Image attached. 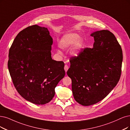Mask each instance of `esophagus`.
I'll list each match as a JSON object with an SVG mask.
<instances>
[{
    "instance_id": "34e87169",
    "label": "esophagus",
    "mask_w": 130,
    "mask_h": 130,
    "mask_svg": "<svg viewBox=\"0 0 130 130\" xmlns=\"http://www.w3.org/2000/svg\"><path fill=\"white\" fill-rule=\"evenodd\" d=\"M68 69H69V66H68V65H65V66H64V70H65V71L66 72L67 71H68Z\"/></svg>"
}]
</instances>
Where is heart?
Here are the masks:
<instances>
[{"label":"heart","mask_w":130,"mask_h":130,"mask_svg":"<svg viewBox=\"0 0 130 130\" xmlns=\"http://www.w3.org/2000/svg\"><path fill=\"white\" fill-rule=\"evenodd\" d=\"M59 44L62 49H66L74 44L71 54L73 56H78L83 50L84 41L82 38H79L78 34L69 33L62 36L60 41ZM58 52L61 54L60 51H58Z\"/></svg>","instance_id":"1"}]
</instances>
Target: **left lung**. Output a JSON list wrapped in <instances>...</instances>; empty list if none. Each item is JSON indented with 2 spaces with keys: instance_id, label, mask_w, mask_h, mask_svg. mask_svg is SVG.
Here are the masks:
<instances>
[{
  "instance_id": "obj_1",
  "label": "left lung",
  "mask_w": 130,
  "mask_h": 130,
  "mask_svg": "<svg viewBox=\"0 0 130 130\" xmlns=\"http://www.w3.org/2000/svg\"><path fill=\"white\" fill-rule=\"evenodd\" d=\"M90 36L93 47L71 58L67 72L74 98L84 106L100 102L111 92L121 77L123 61L121 46L111 32L98 30Z\"/></svg>"
}]
</instances>
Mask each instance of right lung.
Instances as JSON below:
<instances>
[{"label": "right lung", "instance_id": "right-lung-1", "mask_svg": "<svg viewBox=\"0 0 130 130\" xmlns=\"http://www.w3.org/2000/svg\"><path fill=\"white\" fill-rule=\"evenodd\" d=\"M52 43L47 29L35 25L19 32L9 51L13 83L19 94L34 104L49 103L65 74L64 62L52 59Z\"/></svg>", "mask_w": 130, "mask_h": 130}]
</instances>
